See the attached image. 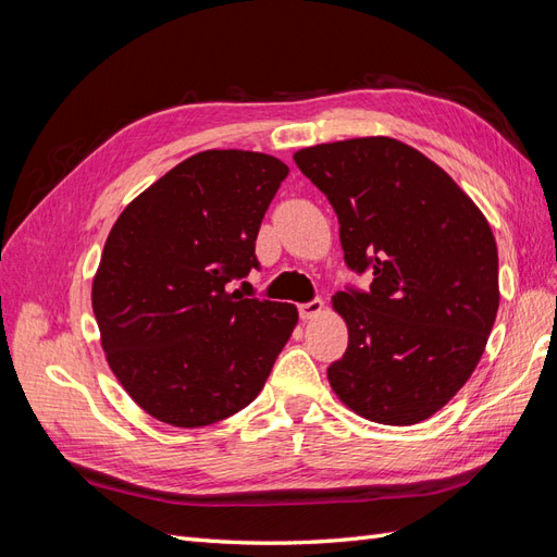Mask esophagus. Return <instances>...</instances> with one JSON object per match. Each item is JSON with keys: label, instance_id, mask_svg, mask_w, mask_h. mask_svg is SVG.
<instances>
[{"label": "esophagus", "instance_id": "obj_1", "mask_svg": "<svg viewBox=\"0 0 557 557\" xmlns=\"http://www.w3.org/2000/svg\"><path fill=\"white\" fill-rule=\"evenodd\" d=\"M323 309H325L323 299H311V301H307V305H299V315H301V320H313L323 313Z\"/></svg>", "mask_w": 557, "mask_h": 557}]
</instances>
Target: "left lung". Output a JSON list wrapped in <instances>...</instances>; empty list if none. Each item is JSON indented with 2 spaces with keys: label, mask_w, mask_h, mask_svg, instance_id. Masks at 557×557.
<instances>
[{
  "label": "left lung",
  "mask_w": 557,
  "mask_h": 557,
  "mask_svg": "<svg viewBox=\"0 0 557 557\" xmlns=\"http://www.w3.org/2000/svg\"><path fill=\"white\" fill-rule=\"evenodd\" d=\"M299 172L339 218L344 260L369 293H336L348 348L334 395L383 425H413L458 395L499 309L497 244L481 209L440 164L391 137L301 148Z\"/></svg>",
  "instance_id": "left-lung-1"
}]
</instances>
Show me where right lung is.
Segmentation results:
<instances>
[{"label":"right lung","instance_id":"obj_1","mask_svg":"<svg viewBox=\"0 0 557 557\" xmlns=\"http://www.w3.org/2000/svg\"><path fill=\"white\" fill-rule=\"evenodd\" d=\"M288 164L252 150L178 162L113 223L92 278L107 362L160 423L205 428L260 395L297 325L288 301L230 293Z\"/></svg>","mask_w":557,"mask_h":557}]
</instances>
